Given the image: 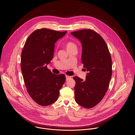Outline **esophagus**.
<instances>
[{"mask_svg": "<svg viewBox=\"0 0 135 135\" xmlns=\"http://www.w3.org/2000/svg\"><path fill=\"white\" fill-rule=\"evenodd\" d=\"M71 78V76H68V75H66V80H69V79H70Z\"/></svg>", "mask_w": 135, "mask_h": 135, "instance_id": "esophagus-1", "label": "esophagus"}]
</instances>
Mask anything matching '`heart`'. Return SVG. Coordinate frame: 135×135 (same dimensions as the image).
Returning <instances> with one entry per match:
<instances>
[{"label":"heart","instance_id":"heart-1","mask_svg":"<svg viewBox=\"0 0 135 135\" xmlns=\"http://www.w3.org/2000/svg\"><path fill=\"white\" fill-rule=\"evenodd\" d=\"M65 47L66 49L67 50H69L73 48H75L76 47V45L75 44V42H74L72 41H68L65 43Z\"/></svg>","mask_w":135,"mask_h":135}]
</instances>
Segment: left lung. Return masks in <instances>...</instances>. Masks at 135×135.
<instances>
[{"instance_id":"1","label":"left lung","mask_w":135,"mask_h":135,"mask_svg":"<svg viewBox=\"0 0 135 135\" xmlns=\"http://www.w3.org/2000/svg\"><path fill=\"white\" fill-rule=\"evenodd\" d=\"M71 34L81 43V62L88 72L85 80L73 77L76 82L75 100L85 108H92L102 100L108 89L112 74L111 55L104 40L95 31L86 29Z\"/></svg>"}]
</instances>
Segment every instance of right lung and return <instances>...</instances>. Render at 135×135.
I'll return each mask as SVG.
<instances>
[{"label":"right lung","mask_w":135,"mask_h":135,"mask_svg":"<svg viewBox=\"0 0 135 135\" xmlns=\"http://www.w3.org/2000/svg\"><path fill=\"white\" fill-rule=\"evenodd\" d=\"M67 31L42 28L33 32L22 49L21 68L29 95L39 105L47 106L58 100L65 81L63 74H53L47 65L54 57L55 42Z\"/></svg>","instance_id":"right-lung-1"}]
</instances>
